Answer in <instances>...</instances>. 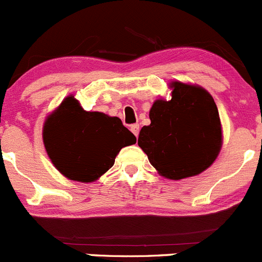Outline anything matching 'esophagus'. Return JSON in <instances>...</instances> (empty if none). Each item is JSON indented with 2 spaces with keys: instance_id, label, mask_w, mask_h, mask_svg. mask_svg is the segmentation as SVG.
<instances>
[{
  "instance_id": "34e87169",
  "label": "esophagus",
  "mask_w": 262,
  "mask_h": 262,
  "mask_svg": "<svg viewBox=\"0 0 262 262\" xmlns=\"http://www.w3.org/2000/svg\"><path fill=\"white\" fill-rule=\"evenodd\" d=\"M139 131H140L139 125H132V126H131V132H132V134H134L136 137H137V135H139Z\"/></svg>"
}]
</instances>
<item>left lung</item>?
Returning <instances> with one entry per match:
<instances>
[{
    "mask_svg": "<svg viewBox=\"0 0 262 262\" xmlns=\"http://www.w3.org/2000/svg\"><path fill=\"white\" fill-rule=\"evenodd\" d=\"M172 99H158L139 146L165 178L182 180L213 164L222 146V125L213 97L200 86L172 84Z\"/></svg>",
    "mask_w": 262,
    "mask_h": 262,
    "instance_id": "left-lung-1",
    "label": "left lung"
}]
</instances>
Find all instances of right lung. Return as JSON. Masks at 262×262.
<instances>
[{"mask_svg": "<svg viewBox=\"0 0 262 262\" xmlns=\"http://www.w3.org/2000/svg\"><path fill=\"white\" fill-rule=\"evenodd\" d=\"M44 144L54 167L69 180L93 182L104 174L122 147L136 137L118 117L86 112L69 97L44 125Z\"/></svg>", "mask_w": 262, "mask_h": 262, "instance_id": "obj_1", "label": "right lung"}]
</instances>
